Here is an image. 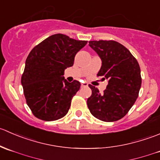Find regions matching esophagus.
I'll list each match as a JSON object with an SVG mask.
<instances>
[{
    "instance_id": "1",
    "label": "esophagus",
    "mask_w": 160,
    "mask_h": 160,
    "mask_svg": "<svg viewBox=\"0 0 160 160\" xmlns=\"http://www.w3.org/2000/svg\"><path fill=\"white\" fill-rule=\"evenodd\" d=\"M86 87H88V83H83L81 84V88H86Z\"/></svg>"
}]
</instances>
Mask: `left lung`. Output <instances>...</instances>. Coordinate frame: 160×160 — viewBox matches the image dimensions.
Segmentation results:
<instances>
[{"label":"left lung","mask_w":160,"mask_h":160,"mask_svg":"<svg viewBox=\"0 0 160 160\" xmlns=\"http://www.w3.org/2000/svg\"><path fill=\"white\" fill-rule=\"evenodd\" d=\"M89 46L102 61L98 77L107 79L108 84L103 93L89 85L92 94L88 99V108L99 120L115 122L128 112L138 98L142 84L139 65L129 50L118 42L90 41Z\"/></svg>","instance_id":"left-lung-1"}]
</instances>
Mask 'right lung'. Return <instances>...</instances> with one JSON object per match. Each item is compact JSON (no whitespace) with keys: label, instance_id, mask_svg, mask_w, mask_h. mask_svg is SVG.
I'll return each mask as SVG.
<instances>
[{"label":"right lung","instance_id":"1","mask_svg":"<svg viewBox=\"0 0 160 160\" xmlns=\"http://www.w3.org/2000/svg\"><path fill=\"white\" fill-rule=\"evenodd\" d=\"M87 43L56 34L30 52L21 82L27 104L35 117L51 122L67 114L80 83H69L63 77L64 70L73 65L76 54Z\"/></svg>","mask_w":160,"mask_h":160}]
</instances>
